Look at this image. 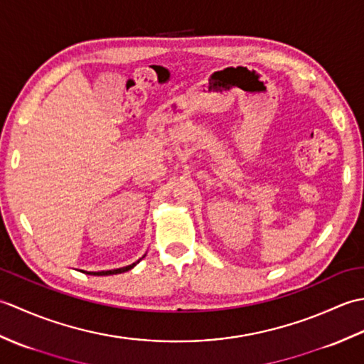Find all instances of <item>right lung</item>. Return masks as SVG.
Returning a JSON list of instances; mask_svg holds the SVG:
<instances>
[{
    "label": "right lung",
    "mask_w": 364,
    "mask_h": 364,
    "mask_svg": "<svg viewBox=\"0 0 364 364\" xmlns=\"http://www.w3.org/2000/svg\"><path fill=\"white\" fill-rule=\"evenodd\" d=\"M139 262V261H137ZM136 266V262L134 264H129V266H127V267H120V269H114V270H103V272H89L90 275H114V274H122V272H127V270H129V269H133Z\"/></svg>",
    "instance_id": "right-lung-1"
}]
</instances>
